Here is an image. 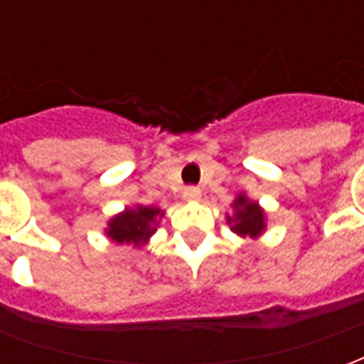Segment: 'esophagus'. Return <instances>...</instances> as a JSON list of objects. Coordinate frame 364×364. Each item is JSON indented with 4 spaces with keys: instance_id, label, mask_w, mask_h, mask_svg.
<instances>
[{
    "instance_id": "obj_1",
    "label": "esophagus",
    "mask_w": 364,
    "mask_h": 364,
    "mask_svg": "<svg viewBox=\"0 0 364 364\" xmlns=\"http://www.w3.org/2000/svg\"><path fill=\"white\" fill-rule=\"evenodd\" d=\"M183 198L185 200H200V189L198 187H185L183 189Z\"/></svg>"
}]
</instances>
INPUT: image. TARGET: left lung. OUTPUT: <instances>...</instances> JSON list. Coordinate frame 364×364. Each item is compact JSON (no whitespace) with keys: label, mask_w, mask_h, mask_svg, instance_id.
<instances>
[{"label":"left lung","mask_w":364,"mask_h":364,"mask_svg":"<svg viewBox=\"0 0 364 364\" xmlns=\"http://www.w3.org/2000/svg\"><path fill=\"white\" fill-rule=\"evenodd\" d=\"M234 214H226L230 230L242 237L257 240L267 230V214L257 200H252L245 193H237L232 203Z\"/></svg>","instance_id":"left-lung-1"}]
</instances>
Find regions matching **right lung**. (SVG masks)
I'll use <instances>...</instances> for the list:
<instances>
[{
	"instance_id": "obj_1",
	"label": "right lung",
	"mask_w": 364,
	"mask_h": 364,
	"mask_svg": "<svg viewBox=\"0 0 364 364\" xmlns=\"http://www.w3.org/2000/svg\"><path fill=\"white\" fill-rule=\"evenodd\" d=\"M164 216L166 213L158 206H127L122 213L109 218L105 236L119 245L127 244L134 245V247H144L150 242V237L156 234L159 220Z\"/></svg>"
}]
</instances>
